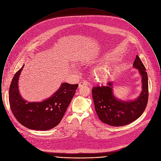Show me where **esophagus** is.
<instances>
[{"instance_id":"34e87169","label":"esophagus","mask_w":161,"mask_h":161,"mask_svg":"<svg viewBox=\"0 0 161 161\" xmlns=\"http://www.w3.org/2000/svg\"><path fill=\"white\" fill-rule=\"evenodd\" d=\"M87 84H88V83H87L86 81H82V82H80V83H79L78 87H79V88H80V87H81L82 86H87Z\"/></svg>"}]
</instances>
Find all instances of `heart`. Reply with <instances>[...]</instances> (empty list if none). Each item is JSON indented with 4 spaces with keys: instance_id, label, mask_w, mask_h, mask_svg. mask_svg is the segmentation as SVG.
<instances>
[{
    "instance_id": "obj_1",
    "label": "heart",
    "mask_w": 161,
    "mask_h": 161,
    "mask_svg": "<svg viewBox=\"0 0 161 161\" xmlns=\"http://www.w3.org/2000/svg\"><path fill=\"white\" fill-rule=\"evenodd\" d=\"M112 72L111 67L108 64H104L95 70V78L98 81L104 82L107 81L109 76Z\"/></svg>"
}]
</instances>
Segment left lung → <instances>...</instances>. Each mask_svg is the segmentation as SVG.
Wrapping results in <instances>:
<instances>
[{
    "label": "left lung",
    "mask_w": 161,
    "mask_h": 161,
    "mask_svg": "<svg viewBox=\"0 0 161 161\" xmlns=\"http://www.w3.org/2000/svg\"><path fill=\"white\" fill-rule=\"evenodd\" d=\"M142 76V92L135 100L125 101L118 100L114 95L113 81L106 86H95L92 97L95 111L100 120L108 125L119 127L133 122L143 114L148 98V76L146 68L138 55L133 63Z\"/></svg>",
    "instance_id": "left-lung-1"
}]
</instances>
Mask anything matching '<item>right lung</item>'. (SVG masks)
I'll return each mask as SVG.
<instances>
[{
  "label": "right lung",
  "mask_w": 161,
  "mask_h": 161,
  "mask_svg": "<svg viewBox=\"0 0 161 161\" xmlns=\"http://www.w3.org/2000/svg\"><path fill=\"white\" fill-rule=\"evenodd\" d=\"M23 67L15 73L9 87V101L12 113L19 123L30 129L50 130L60 123L78 84L62 83L49 98L42 102H28L22 98L18 88Z\"/></svg>",
  "instance_id": "right-lung-1"
}]
</instances>
